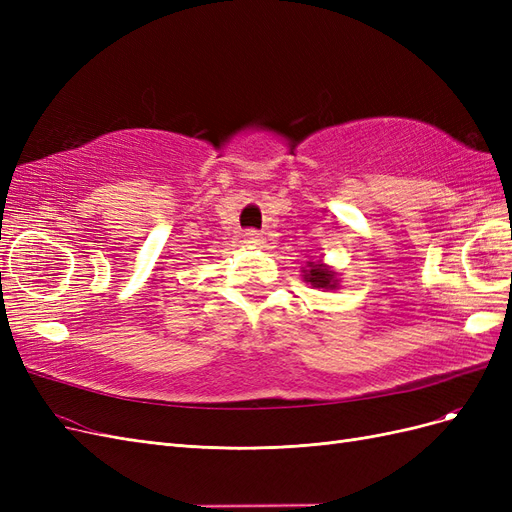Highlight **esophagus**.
Masks as SVG:
<instances>
[{
	"label": "esophagus",
	"instance_id": "esophagus-1",
	"mask_svg": "<svg viewBox=\"0 0 512 512\" xmlns=\"http://www.w3.org/2000/svg\"><path fill=\"white\" fill-rule=\"evenodd\" d=\"M243 241L250 245V247H260L262 243H265V239H262L256 230H247L243 235Z\"/></svg>",
	"mask_w": 512,
	"mask_h": 512
}]
</instances>
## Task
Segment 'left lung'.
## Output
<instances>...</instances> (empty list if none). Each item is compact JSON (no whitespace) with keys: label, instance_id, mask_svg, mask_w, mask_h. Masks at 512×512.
Masks as SVG:
<instances>
[{"label":"left lung","instance_id":"obj_1","mask_svg":"<svg viewBox=\"0 0 512 512\" xmlns=\"http://www.w3.org/2000/svg\"><path fill=\"white\" fill-rule=\"evenodd\" d=\"M303 280L307 284H312V288H327V290H335L337 288V273L331 271L327 265L322 262H309L307 269H303Z\"/></svg>","mask_w":512,"mask_h":512}]
</instances>
